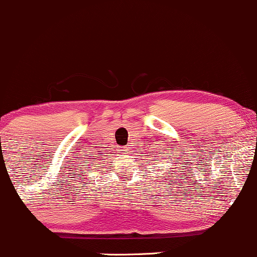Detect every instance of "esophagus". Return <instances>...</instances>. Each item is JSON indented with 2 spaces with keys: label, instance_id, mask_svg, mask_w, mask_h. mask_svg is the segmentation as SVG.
Listing matches in <instances>:
<instances>
[{
  "label": "esophagus",
  "instance_id": "1",
  "mask_svg": "<svg viewBox=\"0 0 257 257\" xmlns=\"http://www.w3.org/2000/svg\"><path fill=\"white\" fill-rule=\"evenodd\" d=\"M120 152H122V153H127L128 152V149L126 147H120Z\"/></svg>",
  "mask_w": 257,
  "mask_h": 257
}]
</instances>
